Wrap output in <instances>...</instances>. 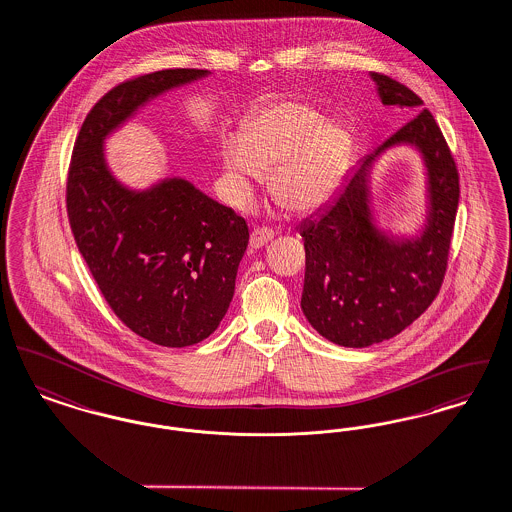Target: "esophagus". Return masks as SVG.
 <instances>
[{"label":"esophagus","instance_id":"1","mask_svg":"<svg viewBox=\"0 0 512 512\" xmlns=\"http://www.w3.org/2000/svg\"><path fill=\"white\" fill-rule=\"evenodd\" d=\"M273 231L268 227H254L250 233V246L252 248H262L264 244H268L273 239Z\"/></svg>","mask_w":512,"mask_h":512}]
</instances>
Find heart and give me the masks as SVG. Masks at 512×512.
Instances as JSON below:
<instances>
[{
  "mask_svg": "<svg viewBox=\"0 0 512 512\" xmlns=\"http://www.w3.org/2000/svg\"><path fill=\"white\" fill-rule=\"evenodd\" d=\"M349 129L300 102L260 109L243 136H229L221 150L227 194L246 204L252 187L271 175L273 200L287 212H308L333 192L349 160Z\"/></svg>",
  "mask_w": 512,
  "mask_h": 512,
  "instance_id": "obj_1",
  "label": "heart"
}]
</instances>
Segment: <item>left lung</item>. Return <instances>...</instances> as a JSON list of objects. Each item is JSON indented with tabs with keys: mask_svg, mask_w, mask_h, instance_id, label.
Instances as JSON below:
<instances>
[{
	"mask_svg": "<svg viewBox=\"0 0 512 512\" xmlns=\"http://www.w3.org/2000/svg\"><path fill=\"white\" fill-rule=\"evenodd\" d=\"M385 106L417 111L422 100L399 81L372 73ZM419 148L429 169V223L418 240L379 232L369 210L367 173L391 145ZM458 171L430 109H421L358 163L335 198L300 225L306 271L300 306L327 341L364 349L399 335L439 293L457 217Z\"/></svg>",
	"mask_w": 512,
	"mask_h": 512,
	"instance_id": "8db88e82",
	"label": "left lung"
}]
</instances>
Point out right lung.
Segmentation results:
<instances>
[{"label": "right lung", "mask_w": 512, "mask_h": 512, "mask_svg": "<svg viewBox=\"0 0 512 512\" xmlns=\"http://www.w3.org/2000/svg\"><path fill=\"white\" fill-rule=\"evenodd\" d=\"M206 75L163 69L113 86L86 115L67 177L71 231L109 308L136 335L173 349L204 341L223 320L248 225L185 179L123 187L104 140L148 100Z\"/></svg>", "instance_id": "obj_1"}]
</instances>
